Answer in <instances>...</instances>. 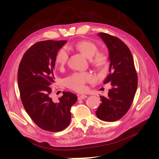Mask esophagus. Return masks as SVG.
Here are the masks:
<instances>
[{"label":"esophagus","instance_id":"34e87169","mask_svg":"<svg viewBox=\"0 0 159 159\" xmlns=\"http://www.w3.org/2000/svg\"><path fill=\"white\" fill-rule=\"evenodd\" d=\"M85 98H87V95H81L78 97L79 100L84 99H85Z\"/></svg>","mask_w":159,"mask_h":159}]
</instances>
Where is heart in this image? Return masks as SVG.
I'll use <instances>...</instances> for the list:
<instances>
[{
  "label": "heart",
  "mask_w": 159,
  "mask_h": 159,
  "mask_svg": "<svg viewBox=\"0 0 159 159\" xmlns=\"http://www.w3.org/2000/svg\"><path fill=\"white\" fill-rule=\"evenodd\" d=\"M84 56L89 58L91 66L99 71H104L109 63V57L106 52L98 51V47L95 43L89 40H81L74 46ZM69 54L66 49L62 48L57 52L55 57L56 64L60 69H63L67 64ZM94 77L88 72H76L66 80V85L70 89L83 92L86 89V84L93 81Z\"/></svg>",
  "instance_id": "b5f03b06"
}]
</instances>
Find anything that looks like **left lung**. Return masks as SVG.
Returning <instances> with one entry per match:
<instances>
[{"label": "left lung", "mask_w": 159, "mask_h": 159, "mask_svg": "<svg viewBox=\"0 0 159 159\" xmlns=\"http://www.w3.org/2000/svg\"><path fill=\"white\" fill-rule=\"evenodd\" d=\"M99 36L109 50V74L104 84L111 85L107 97H100L102 103L96 111L102 121L113 122L122 118L131 106L138 84V77L131 51L125 43L107 33Z\"/></svg>", "instance_id": "obj_1"}]
</instances>
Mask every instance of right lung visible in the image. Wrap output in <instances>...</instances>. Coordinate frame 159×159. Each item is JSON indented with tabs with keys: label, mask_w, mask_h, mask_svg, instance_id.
<instances>
[{
	"label": "right lung",
	"mask_w": 159,
	"mask_h": 159,
	"mask_svg": "<svg viewBox=\"0 0 159 159\" xmlns=\"http://www.w3.org/2000/svg\"><path fill=\"white\" fill-rule=\"evenodd\" d=\"M66 40H45L33 44L25 53L18 70V85L23 106L36 125L50 132H59L71 121V107L78 99L63 91L57 103L50 97L55 82L53 70L57 52Z\"/></svg>",
	"instance_id": "1"
}]
</instances>
